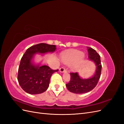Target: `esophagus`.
Wrapping results in <instances>:
<instances>
[{
	"instance_id": "34e87169",
	"label": "esophagus",
	"mask_w": 124,
	"mask_h": 124,
	"mask_svg": "<svg viewBox=\"0 0 124 124\" xmlns=\"http://www.w3.org/2000/svg\"><path fill=\"white\" fill-rule=\"evenodd\" d=\"M59 71L62 73H63V72H66V70L64 68H63V67H62V68L59 69Z\"/></svg>"
}]
</instances>
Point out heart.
Wrapping results in <instances>:
<instances>
[{"mask_svg":"<svg viewBox=\"0 0 124 124\" xmlns=\"http://www.w3.org/2000/svg\"><path fill=\"white\" fill-rule=\"evenodd\" d=\"M61 57L62 62L67 64H69L75 61L72 65V68L76 69L80 65V63L84 59V56L80 51L71 50L63 52Z\"/></svg>","mask_w":124,"mask_h":124,"instance_id":"b5f03b06","label":"heart"}]
</instances>
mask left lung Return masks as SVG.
<instances>
[{"instance_id": "1", "label": "left lung", "mask_w": 124, "mask_h": 124, "mask_svg": "<svg viewBox=\"0 0 124 124\" xmlns=\"http://www.w3.org/2000/svg\"><path fill=\"white\" fill-rule=\"evenodd\" d=\"M88 58L95 63L96 70L93 76L88 78H82L78 72L70 73V81L66 86L69 91L74 93H84L91 91L98 83L101 76V68L100 56L97 52L91 47H87Z\"/></svg>"}]
</instances>
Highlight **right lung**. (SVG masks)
I'll list each match as a JSON object with an SVG mask.
<instances>
[{
	"label": "right lung",
	"mask_w": 124,
	"mask_h": 124,
	"mask_svg": "<svg viewBox=\"0 0 124 124\" xmlns=\"http://www.w3.org/2000/svg\"><path fill=\"white\" fill-rule=\"evenodd\" d=\"M56 46L39 43L29 47L21 58L18 70L17 80L24 91L29 94L35 95L46 91L49 86L52 74L58 70H52L49 67L40 63L35 64L33 58L37 54L53 53Z\"/></svg>",
	"instance_id": "1"
}]
</instances>
